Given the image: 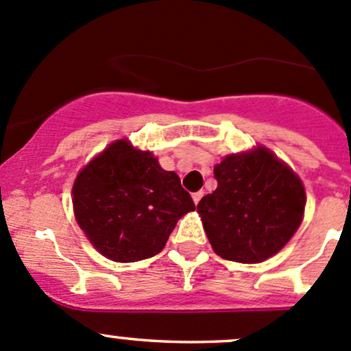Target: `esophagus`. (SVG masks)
Returning a JSON list of instances; mask_svg holds the SVG:
<instances>
[{
    "instance_id": "esophagus-1",
    "label": "esophagus",
    "mask_w": 351,
    "mask_h": 351,
    "mask_svg": "<svg viewBox=\"0 0 351 351\" xmlns=\"http://www.w3.org/2000/svg\"><path fill=\"white\" fill-rule=\"evenodd\" d=\"M202 197H204V192H195V193H193L192 198H193V202H195V205L198 204V202H200Z\"/></svg>"
}]
</instances>
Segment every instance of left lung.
Listing matches in <instances>:
<instances>
[{
    "label": "left lung",
    "instance_id": "obj_1",
    "mask_svg": "<svg viewBox=\"0 0 351 351\" xmlns=\"http://www.w3.org/2000/svg\"><path fill=\"white\" fill-rule=\"evenodd\" d=\"M217 189L198 202L212 250L224 260L260 263L299 229L306 190L299 176L263 146L229 154L214 168Z\"/></svg>",
    "mask_w": 351,
    "mask_h": 351
}]
</instances>
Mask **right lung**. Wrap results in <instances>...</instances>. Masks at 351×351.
<instances>
[{"label":"right lung","mask_w":351,"mask_h":351,"mask_svg":"<svg viewBox=\"0 0 351 351\" xmlns=\"http://www.w3.org/2000/svg\"><path fill=\"white\" fill-rule=\"evenodd\" d=\"M73 207L91 244L119 263L158 254L178 219L195 210L180 176L127 139L112 143L81 169Z\"/></svg>","instance_id":"add662e5"}]
</instances>
